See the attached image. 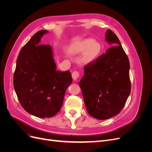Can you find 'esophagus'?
<instances>
[{
    "instance_id": "1",
    "label": "esophagus",
    "mask_w": 152,
    "mask_h": 152,
    "mask_svg": "<svg viewBox=\"0 0 152 152\" xmlns=\"http://www.w3.org/2000/svg\"><path fill=\"white\" fill-rule=\"evenodd\" d=\"M72 76L73 79L76 80L80 77V73L78 71H73L72 74Z\"/></svg>"
}]
</instances>
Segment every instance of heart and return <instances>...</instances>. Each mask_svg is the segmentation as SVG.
Returning a JSON list of instances; mask_svg holds the SVG:
<instances>
[{
    "label": "heart",
    "instance_id": "heart-1",
    "mask_svg": "<svg viewBox=\"0 0 152 152\" xmlns=\"http://www.w3.org/2000/svg\"><path fill=\"white\" fill-rule=\"evenodd\" d=\"M102 47L99 42L93 39H86L73 44L70 48V51L74 54L84 52L82 59L84 62L89 63L98 56Z\"/></svg>",
    "mask_w": 152,
    "mask_h": 152
}]
</instances>
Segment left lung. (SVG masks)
I'll list each match as a JSON object with an SVG mask.
<instances>
[{"label": "left lung", "instance_id": "1", "mask_svg": "<svg viewBox=\"0 0 152 152\" xmlns=\"http://www.w3.org/2000/svg\"><path fill=\"white\" fill-rule=\"evenodd\" d=\"M106 40L115 45L84 66V75L79 83L87 112L99 120L120 113L131 90L130 63L120 41L110 29Z\"/></svg>", "mask_w": 152, "mask_h": 152}]
</instances>
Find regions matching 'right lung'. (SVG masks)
<instances>
[{
    "instance_id": "add662e5",
    "label": "right lung",
    "mask_w": 152,
    "mask_h": 152,
    "mask_svg": "<svg viewBox=\"0 0 152 152\" xmlns=\"http://www.w3.org/2000/svg\"><path fill=\"white\" fill-rule=\"evenodd\" d=\"M47 32L37 31L21 48L13 76L14 88L22 107L40 118L52 117L60 110L72 82L70 71L56 70L50 45L40 44Z\"/></svg>"
}]
</instances>
